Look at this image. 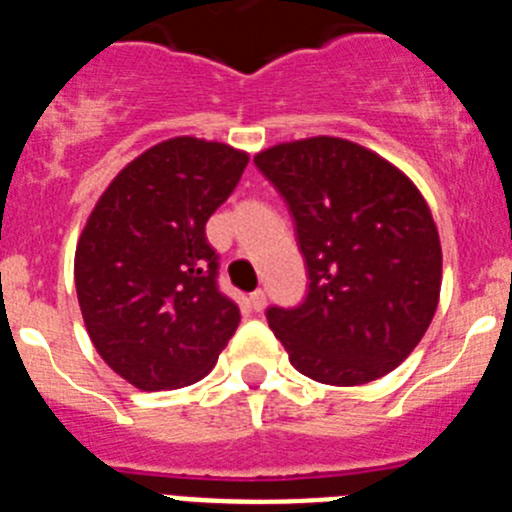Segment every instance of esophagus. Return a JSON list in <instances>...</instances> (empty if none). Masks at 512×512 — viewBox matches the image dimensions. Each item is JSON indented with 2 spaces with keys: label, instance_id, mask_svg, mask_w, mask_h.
Wrapping results in <instances>:
<instances>
[{
  "label": "esophagus",
  "instance_id": "34e87169",
  "mask_svg": "<svg viewBox=\"0 0 512 512\" xmlns=\"http://www.w3.org/2000/svg\"><path fill=\"white\" fill-rule=\"evenodd\" d=\"M250 304H252V309H255V311L265 309V304H268V296H265V291L250 293Z\"/></svg>",
  "mask_w": 512,
  "mask_h": 512
}]
</instances>
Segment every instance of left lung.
I'll list each match as a JSON object with an SVG mask.
<instances>
[{"label": "left lung", "mask_w": 512, "mask_h": 512, "mask_svg": "<svg viewBox=\"0 0 512 512\" xmlns=\"http://www.w3.org/2000/svg\"><path fill=\"white\" fill-rule=\"evenodd\" d=\"M255 164L286 198L309 268L304 304L268 309L291 366L330 386L394 371L441 299L443 252L428 201L389 159L337 136L275 144Z\"/></svg>", "instance_id": "obj_1"}]
</instances>
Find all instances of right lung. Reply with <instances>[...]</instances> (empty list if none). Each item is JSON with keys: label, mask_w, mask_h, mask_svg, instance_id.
Here are the masks:
<instances>
[{"label": "right lung", "mask_w": 512, "mask_h": 512, "mask_svg": "<svg viewBox=\"0 0 512 512\" xmlns=\"http://www.w3.org/2000/svg\"><path fill=\"white\" fill-rule=\"evenodd\" d=\"M250 154L175 136L154 144L97 198L74 252L84 327L100 358L141 391L211 373L242 319L216 286L206 221Z\"/></svg>", "instance_id": "add662e5"}]
</instances>
